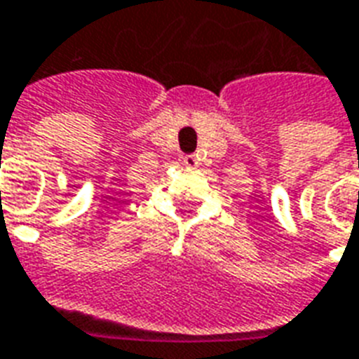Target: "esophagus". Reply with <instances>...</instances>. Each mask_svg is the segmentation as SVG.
Wrapping results in <instances>:
<instances>
[{"instance_id": "obj_1", "label": "esophagus", "mask_w": 359, "mask_h": 359, "mask_svg": "<svg viewBox=\"0 0 359 359\" xmlns=\"http://www.w3.org/2000/svg\"><path fill=\"white\" fill-rule=\"evenodd\" d=\"M182 163H184L186 168H198V156H194V154H188L182 158Z\"/></svg>"}]
</instances>
